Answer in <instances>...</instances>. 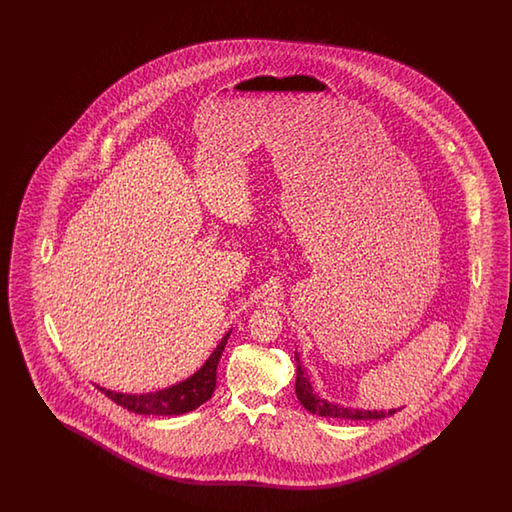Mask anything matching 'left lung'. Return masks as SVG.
Returning a JSON list of instances; mask_svg holds the SVG:
<instances>
[{
  "instance_id": "1",
  "label": "left lung",
  "mask_w": 512,
  "mask_h": 512,
  "mask_svg": "<svg viewBox=\"0 0 512 512\" xmlns=\"http://www.w3.org/2000/svg\"><path fill=\"white\" fill-rule=\"evenodd\" d=\"M294 360H296V384H294V392L300 404L304 406L305 410H309L311 414H318L320 417H335V419H344V421H373V419H384V417H390L395 414L397 410H359V408H348V406H342V404L329 403L326 399L318 397L313 388H311V382L305 375L304 366L300 362L298 353H294ZM401 410V408H399Z\"/></svg>"
}]
</instances>
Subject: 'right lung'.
I'll list each match as a JSON object with an SVG mask.
<instances>
[{
  "mask_svg": "<svg viewBox=\"0 0 512 512\" xmlns=\"http://www.w3.org/2000/svg\"><path fill=\"white\" fill-rule=\"evenodd\" d=\"M230 331L221 338L218 348L212 351L207 362L199 370L188 377L186 381L174 384L170 388H164L159 392L141 393V395H131V393L111 392L106 388L97 386L100 392L108 395L113 403L120 404L122 408H128L133 414L141 415H181L186 412L196 410L197 406L207 403L216 390V370H218L221 353L227 346Z\"/></svg>",
  "mask_w": 512,
  "mask_h": 512,
  "instance_id": "1",
  "label": "right lung"
}]
</instances>
